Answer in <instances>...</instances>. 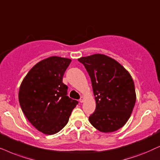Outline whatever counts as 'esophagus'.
<instances>
[{
	"label": "esophagus",
	"instance_id": "1",
	"mask_svg": "<svg viewBox=\"0 0 160 160\" xmlns=\"http://www.w3.org/2000/svg\"><path fill=\"white\" fill-rule=\"evenodd\" d=\"M84 100H85V97H81V98H80V102H81V103H82V102H84Z\"/></svg>",
	"mask_w": 160,
	"mask_h": 160
}]
</instances>
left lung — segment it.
Here are the masks:
<instances>
[{"mask_svg":"<svg viewBox=\"0 0 160 160\" xmlns=\"http://www.w3.org/2000/svg\"><path fill=\"white\" fill-rule=\"evenodd\" d=\"M78 61L88 72L95 97L96 110L89 121L102 132L118 130L129 120L135 105L132 78L121 63L106 55L98 53Z\"/></svg>","mask_w":160,"mask_h":160,"instance_id":"obj_1","label":"left lung"}]
</instances>
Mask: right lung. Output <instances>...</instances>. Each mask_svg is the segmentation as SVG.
Listing matches in <instances>:
<instances>
[{"label":"right lung","instance_id":"right-lung-1","mask_svg":"<svg viewBox=\"0 0 160 160\" xmlns=\"http://www.w3.org/2000/svg\"><path fill=\"white\" fill-rule=\"evenodd\" d=\"M71 61L59 56L42 60L31 68L20 85L21 109L29 122L44 135L61 131L78 104L67 97L68 87L62 82Z\"/></svg>","mask_w":160,"mask_h":160}]
</instances>
